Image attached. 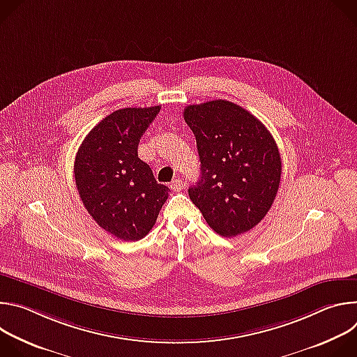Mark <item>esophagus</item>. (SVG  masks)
Here are the masks:
<instances>
[{"label":"esophagus","instance_id":"obj_1","mask_svg":"<svg viewBox=\"0 0 357 357\" xmlns=\"http://www.w3.org/2000/svg\"><path fill=\"white\" fill-rule=\"evenodd\" d=\"M171 189L172 190H175V192H179L181 189H183V186H185V183H183V181L182 179H174L172 182H171Z\"/></svg>","mask_w":357,"mask_h":357}]
</instances>
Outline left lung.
I'll return each mask as SVG.
<instances>
[{"label":"left lung","mask_w":357,"mask_h":357,"mask_svg":"<svg viewBox=\"0 0 357 357\" xmlns=\"http://www.w3.org/2000/svg\"><path fill=\"white\" fill-rule=\"evenodd\" d=\"M196 137L200 178L189 197L206 223L223 237L259 225L277 196L281 179L278 146L266 126L227 100L185 107Z\"/></svg>","instance_id":"1"}]
</instances>
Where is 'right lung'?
Listing matches in <instances>:
<instances>
[{
  "label": "right lung",
  "mask_w": 357,
  "mask_h": 357,
  "mask_svg": "<svg viewBox=\"0 0 357 357\" xmlns=\"http://www.w3.org/2000/svg\"><path fill=\"white\" fill-rule=\"evenodd\" d=\"M161 106L127 107L101 120L75 160L80 199L94 222L114 237L137 241L155 225L169 188L138 158V142Z\"/></svg>",
  "instance_id": "add662e5"
}]
</instances>
